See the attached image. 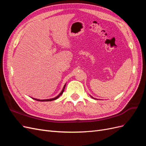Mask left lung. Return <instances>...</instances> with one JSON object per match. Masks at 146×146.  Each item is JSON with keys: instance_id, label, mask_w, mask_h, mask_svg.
<instances>
[{"instance_id": "8db88e82", "label": "left lung", "mask_w": 146, "mask_h": 146, "mask_svg": "<svg viewBox=\"0 0 146 146\" xmlns=\"http://www.w3.org/2000/svg\"><path fill=\"white\" fill-rule=\"evenodd\" d=\"M91 98H92V96H91Z\"/></svg>"}]
</instances>
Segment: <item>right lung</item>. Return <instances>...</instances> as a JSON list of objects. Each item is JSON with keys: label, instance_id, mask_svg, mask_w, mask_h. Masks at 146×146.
<instances>
[{"label": "right lung", "instance_id": "right-lung-1", "mask_svg": "<svg viewBox=\"0 0 146 146\" xmlns=\"http://www.w3.org/2000/svg\"><path fill=\"white\" fill-rule=\"evenodd\" d=\"M65 86H66V85L64 86V87H63V89L62 90V91H61V92H60V93L58 94V96H56V97H55V98H53V99H45V100H39V99H34V98H33V99H35V100H37V101H40V102H47V101L48 102V101H52V100H56V99H58V98H59V97L63 93L64 90V88H65Z\"/></svg>", "mask_w": 146, "mask_h": 146}]
</instances>
